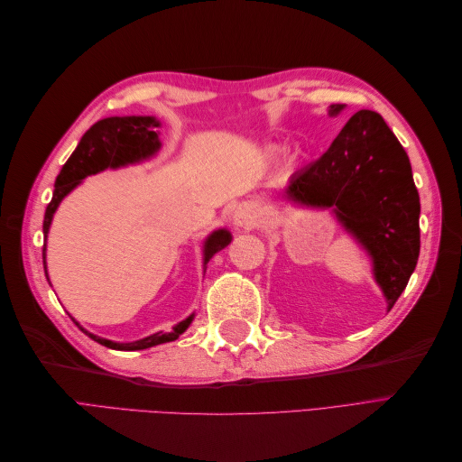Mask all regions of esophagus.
<instances>
[{"label": "esophagus", "mask_w": 462, "mask_h": 462, "mask_svg": "<svg viewBox=\"0 0 462 462\" xmlns=\"http://www.w3.org/2000/svg\"><path fill=\"white\" fill-rule=\"evenodd\" d=\"M233 221L236 227L241 229H253L258 226L260 221V214L258 208L253 202H243L233 209Z\"/></svg>", "instance_id": "1"}]
</instances>
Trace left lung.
I'll list each match as a JSON object with an SVG mask.
<instances>
[{
  "label": "left lung",
  "instance_id": "obj_1",
  "mask_svg": "<svg viewBox=\"0 0 462 462\" xmlns=\"http://www.w3.org/2000/svg\"><path fill=\"white\" fill-rule=\"evenodd\" d=\"M343 104H331L339 116ZM285 197L300 206L331 208L372 258L387 310L401 297L420 254V199L407 152L375 111L360 109L328 152L291 177Z\"/></svg>",
  "mask_w": 462,
  "mask_h": 462
}]
</instances>
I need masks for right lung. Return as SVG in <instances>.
I'll return each mask as SVG.
<instances>
[{"instance_id":"right-lung-1","label":"right lung","mask_w":462,"mask_h":462,"mask_svg":"<svg viewBox=\"0 0 462 462\" xmlns=\"http://www.w3.org/2000/svg\"><path fill=\"white\" fill-rule=\"evenodd\" d=\"M160 125L162 123L156 117H143V116L106 117L92 125V127L85 133V136L80 138V143L71 153V158H69L61 167L58 179H55L53 197L46 208V216H44L46 239H48L55 209H58V206L69 192L82 183V179L94 173H100L107 170V167L109 170H117V167L148 160L162 148L160 136H158L160 131H153V129H160ZM229 243H231V233L227 229H217L209 235L204 241V268L209 262V258H212L216 253H219L221 248H226ZM42 258H44V272L48 277L46 245H44V250H42ZM192 318L194 314H190L183 321H179L170 333L158 331L133 343H116L104 337H97V335L88 333L85 328H80L77 321L75 324L85 331L90 339L107 348H116V351H143V348L175 341L180 333L187 331Z\"/></svg>"}]
</instances>
